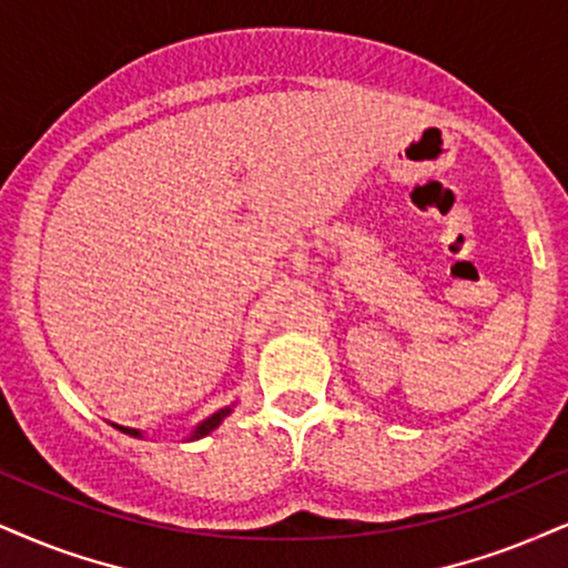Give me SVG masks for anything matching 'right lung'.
Wrapping results in <instances>:
<instances>
[{
  "label": "right lung",
  "mask_w": 568,
  "mask_h": 568,
  "mask_svg": "<svg viewBox=\"0 0 568 568\" xmlns=\"http://www.w3.org/2000/svg\"><path fill=\"white\" fill-rule=\"evenodd\" d=\"M229 410H231V408H223V410H219V413H213V416H210V418H207V422H202V424L197 426V429H194V434H192V439H197V437H205V434H210V432H213V429H215V426H219V424L223 422V418H226V416H229ZM118 429H121V432H125V434H134V437H139V432H136V429H125V426H118Z\"/></svg>",
  "instance_id": "1"
}]
</instances>
